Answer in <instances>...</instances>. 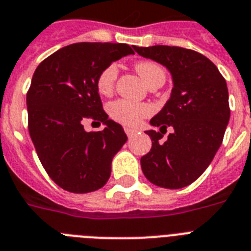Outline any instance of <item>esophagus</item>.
<instances>
[{
	"label": "esophagus",
	"instance_id": "34e87169",
	"mask_svg": "<svg viewBox=\"0 0 251 251\" xmlns=\"http://www.w3.org/2000/svg\"><path fill=\"white\" fill-rule=\"evenodd\" d=\"M125 132H126V135L129 136V138H131L132 135H135V130H132L130 129V127H125Z\"/></svg>",
	"mask_w": 251,
	"mask_h": 251
}]
</instances>
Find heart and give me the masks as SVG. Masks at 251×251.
<instances>
[{
    "label": "heart",
    "mask_w": 251,
    "mask_h": 251,
    "mask_svg": "<svg viewBox=\"0 0 251 251\" xmlns=\"http://www.w3.org/2000/svg\"><path fill=\"white\" fill-rule=\"evenodd\" d=\"M136 71L143 77L147 85L153 81L166 80L165 69L154 61H139L135 65ZM119 75V67L116 64H109L103 67L97 76V89L103 96H108L115 89L116 80ZM153 113V107L148 103L132 102L129 100H116L109 103L108 115L116 122L127 127H136L140 122Z\"/></svg>",
    "instance_id": "b5f03b06"
}]
</instances>
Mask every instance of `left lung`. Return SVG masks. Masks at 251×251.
<instances>
[{
    "instance_id": "obj_1",
    "label": "left lung",
    "mask_w": 251,
    "mask_h": 251,
    "mask_svg": "<svg viewBox=\"0 0 251 251\" xmlns=\"http://www.w3.org/2000/svg\"><path fill=\"white\" fill-rule=\"evenodd\" d=\"M140 56L157 61L172 74L171 98L151 120L161 130L174 132L165 143L154 130L148 154L140 158L143 174L151 184L181 189L197 180L222 144L229 120L227 84L216 65L197 50L176 46L136 47Z\"/></svg>"
}]
</instances>
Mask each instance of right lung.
<instances>
[{"mask_svg":"<svg viewBox=\"0 0 251 251\" xmlns=\"http://www.w3.org/2000/svg\"><path fill=\"white\" fill-rule=\"evenodd\" d=\"M125 43L81 42L56 50L35 69L26 93L28 129L42 166L64 190L96 191L111 176L115 154L127 136L108 120L97 76L113 61L132 54ZM103 122L102 132L86 133V119Z\"/></svg>","mask_w":251,"mask_h":251,"instance_id":"obj_1","label":"right lung"}]
</instances>
